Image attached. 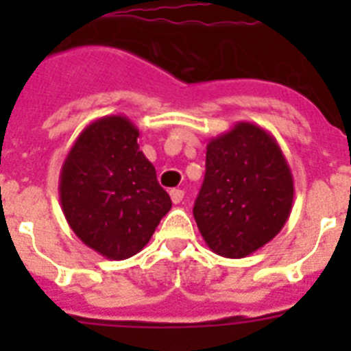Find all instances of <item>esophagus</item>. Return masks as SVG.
<instances>
[{"mask_svg": "<svg viewBox=\"0 0 351 351\" xmlns=\"http://www.w3.org/2000/svg\"><path fill=\"white\" fill-rule=\"evenodd\" d=\"M169 195L173 204H180L182 200H184V191H182V189H171Z\"/></svg>", "mask_w": 351, "mask_h": 351, "instance_id": "obj_1", "label": "esophagus"}]
</instances>
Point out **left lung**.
I'll return each mask as SVG.
<instances>
[{
    "label": "left lung",
    "mask_w": 351,
    "mask_h": 351,
    "mask_svg": "<svg viewBox=\"0 0 351 351\" xmlns=\"http://www.w3.org/2000/svg\"><path fill=\"white\" fill-rule=\"evenodd\" d=\"M293 176L277 140L239 121L211 138L193 215L209 250L244 258L282 230L293 206Z\"/></svg>",
    "instance_id": "8db88e82"
}]
</instances>
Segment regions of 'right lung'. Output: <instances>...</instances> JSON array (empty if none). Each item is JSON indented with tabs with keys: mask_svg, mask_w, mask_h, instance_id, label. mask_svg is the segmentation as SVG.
<instances>
[{
	"mask_svg": "<svg viewBox=\"0 0 351 351\" xmlns=\"http://www.w3.org/2000/svg\"><path fill=\"white\" fill-rule=\"evenodd\" d=\"M138 136L129 118H98L80 132L60 173V202L71 230L111 261L142 251L171 209Z\"/></svg>",
	"mask_w": 351,
	"mask_h": 351,
	"instance_id": "1",
	"label": "right lung"
}]
</instances>
